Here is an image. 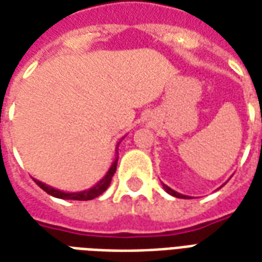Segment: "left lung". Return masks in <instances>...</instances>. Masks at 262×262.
Instances as JSON below:
<instances>
[{
    "mask_svg": "<svg viewBox=\"0 0 262 262\" xmlns=\"http://www.w3.org/2000/svg\"><path fill=\"white\" fill-rule=\"evenodd\" d=\"M162 186H164V189H165L166 193H169V194H170V195H173V197H178V199H186V197H187V195L180 194V193H178V191L172 190V189H170L169 186L164 185V183H162Z\"/></svg>",
    "mask_w": 262,
    "mask_h": 262,
    "instance_id": "left-lung-1",
    "label": "left lung"
}]
</instances>
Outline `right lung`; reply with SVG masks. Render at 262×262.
I'll list each match as a JSON object with an SVG mask.
<instances>
[{
  "label": "right lung",
  "instance_id": "obj_1",
  "mask_svg": "<svg viewBox=\"0 0 262 262\" xmlns=\"http://www.w3.org/2000/svg\"><path fill=\"white\" fill-rule=\"evenodd\" d=\"M121 141H118V144H116V154H118V147H119V143H121ZM116 165H118V157H115V160H114V162H112L111 168L108 169L105 176H104L100 182H97L96 185L93 186V187L87 189V190L69 193V191L58 190V189H55V187L46 185V183H42V182H40V180L37 179H34V182H36L37 186H40L46 193L51 194L52 197H57V199H62V200H79V201L93 200V199H96V197H98L100 194H102V193L108 189V186H110V183H111V180H112V176H114V173H115Z\"/></svg>",
  "mask_w": 262,
  "mask_h": 262
}]
</instances>
